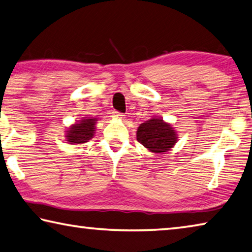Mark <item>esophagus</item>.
<instances>
[{
    "label": "esophagus",
    "instance_id": "1",
    "mask_svg": "<svg viewBox=\"0 0 252 252\" xmlns=\"http://www.w3.org/2000/svg\"><path fill=\"white\" fill-rule=\"evenodd\" d=\"M112 113H113L114 117H117V118H125V114L121 113V112H119V111H113Z\"/></svg>",
    "mask_w": 252,
    "mask_h": 252
}]
</instances>
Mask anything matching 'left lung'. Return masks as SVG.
Returning a JSON list of instances; mask_svg holds the SVG:
<instances>
[{"instance_id":"obj_1","label":"left lung","mask_w":252,"mask_h":252,"mask_svg":"<svg viewBox=\"0 0 252 252\" xmlns=\"http://www.w3.org/2000/svg\"><path fill=\"white\" fill-rule=\"evenodd\" d=\"M137 140L153 153H166L177 138L173 127L161 119H151L138 127Z\"/></svg>"}]
</instances>
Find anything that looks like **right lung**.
I'll use <instances>...</instances> for the list:
<instances>
[{
	"instance_id": "add662e5",
	"label": "right lung",
	"mask_w": 252,
	"mask_h": 252,
	"mask_svg": "<svg viewBox=\"0 0 252 252\" xmlns=\"http://www.w3.org/2000/svg\"><path fill=\"white\" fill-rule=\"evenodd\" d=\"M95 121H96L95 119H86L77 125L70 126L69 130L67 131V141L77 143V145L89 141L94 135Z\"/></svg>"
}]
</instances>
